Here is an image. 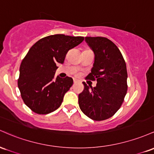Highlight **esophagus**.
Listing matches in <instances>:
<instances>
[{"label":"esophagus","instance_id":"34e87169","mask_svg":"<svg viewBox=\"0 0 154 154\" xmlns=\"http://www.w3.org/2000/svg\"><path fill=\"white\" fill-rule=\"evenodd\" d=\"M77 82H78L77 79H73V82H74V83H76Z\"/></svg>","mask_w":154,"mask_h":154}]
</instances>
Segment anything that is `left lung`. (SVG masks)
Wrapping results in <instances>:
<instances>
[{
    "instance_id": "left-lung-1",
    "label": "left lung",
    "mask_w": 154,
    "mask_h": 154,
    "mask_svg": "<svg viewBox=\"0 0 154 154\" xmlns=\"http://www.w3.org/2000/svg\"><path fill=\"white\" fill-rule=\"evenodd\" d=\"M85 41L94 54L86 78L97 80V85L92 87L83 82L84 90L79 95V105L92 120H105L114 115L124 102L127 91V66L120 50L109 39L86 37Z\"/></svg>"
}]
</instances>
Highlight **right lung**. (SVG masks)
Listing matches in <instances>:
<instances>
[{"instance_id": "obj_1", "label": "right lung", "mask_w": 154, "mask_h": 154, "mask_svg": "<svg viewBox=\"0 0 154 154\" xmlns=\"http://www.w3.org/2000/svg\"><path fill=\"white\" fill-rule=\"evenodd\" d=\"M84 39L56 34L40 39L29 50L20 65L18 87L24 103L32 111L48 114L61 105L73 80L68 76L55 79L57 65L63 64L68 50Z\"/></svg>"}]
</instances>
